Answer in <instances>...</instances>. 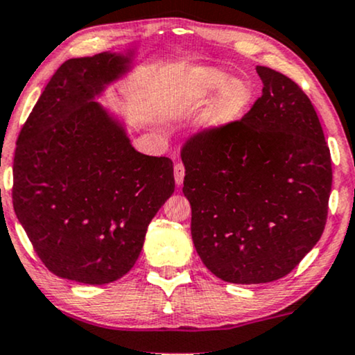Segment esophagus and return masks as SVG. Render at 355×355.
<instances>
[{"mask_svg":"<svg viewBox=\"0 0 355 355\" xmlns=\"http://www.w3.org/2000/svg\"><path fill=\"white\" fill-rule=\"evenodd\" d=\"M173 175H175L177 187H182V184H183V178H184V166H183L182 162L175 164V167H173Z\"/></svg>","mask_w":355,"mask_h":355,"instance_id":"1","label":"esophagus"}]
</instances>
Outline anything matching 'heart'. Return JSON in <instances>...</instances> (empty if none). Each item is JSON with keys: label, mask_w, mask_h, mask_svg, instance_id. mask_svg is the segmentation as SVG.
<instances>
[{"label": "heart", "mask_w": 355, "mask_h": 355, "mask_svg": "<svg viewBox=\"0 0 355 355\" xmlns=\"http://www.w3.org/2000/svg\"><path fill=\"white\" fill-rule=\"evenodd\" d=\"M216 96V101L202 117V128L207 132H218L238 121L251 103L252 89L246 82L233 80L218 69L202 67L196 69L184 85L183 104L187 107H199Z\"/></svg>", "instance_id": "heart-1"}]
</instances>
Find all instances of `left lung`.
<instances>
[{
  "instance_id": "obj_1",
  "label": "left lung",
  "mask_w": 355,
  "mask_h": 355,
  "mask_svg": "<svg viewBox=\"0 0 355 355\" xmlns=\"http://www.w3.org/2000/svg\"><path fill=\"white\" fill-rule=\"evenodd\" d=\"M263 88L241 121L202 130L183 146V193L204 266L223 282L283 278L327 223L331 156L307 94L257 66Z\"/></svg>"
}]
</instances>
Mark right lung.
Returning <instances> with one entry per match:
<instances>
[{"label": "right lung", "mask_w": 355, "mask_h": 355, "mask_svg": "<svg viewBox=\"0 0 355 355\" xmlns=\"http://www.w3.org/2000/svg\"><path fill=\"white\" fill-rule=\"evenodd\" d=\"M132 56L64 62L17 138L14 211L48 270L72 282L106 284L130 272L175 189L171 159L138 153L125 125L94 101Z\"/></svg>", "instance_id": "1"}]
</instances>
